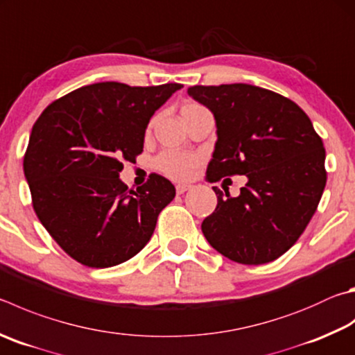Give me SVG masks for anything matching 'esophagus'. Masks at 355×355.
I'll list each match as a JSON object with an SVG mask.
<instances>
[{"label":"esophagus","instance_id":"esophagus-1","mask_svg":"<svg viewBox=\"0 0 355 355\" xmlns=\"http://www.w3.org/2000/svg\"><path fill=\"white\" fill-rule=\"evenodd\" d=\"M192 188L191 184H188V183H180V184H177L175 186V189H177V194H184L186 191H189Z\"/></svg>","mask_w":355,"mask_h":355}]
</instances>
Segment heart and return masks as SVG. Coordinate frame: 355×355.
<instances>
[{"instance_id":"obj_1","label":"heart","mask_w":355,"mask_h":355,"mask_svg":"<svg viewBox=\"0 0 355 355\" xmlns=\"http://www.w3.org/2000/svg\"><path fill=\"white\" fill-rule=\"evenodd\" d=\"M198 110H203V107L194 104V102H188V104H184L182 107L180 114H182V119H184L186 116H189ZM155 166L159 172H163L164 175L173 180H188L197 169L198 157L188 152L167 150L161 153L157 158Z\"/></svg>"}]
</instances>
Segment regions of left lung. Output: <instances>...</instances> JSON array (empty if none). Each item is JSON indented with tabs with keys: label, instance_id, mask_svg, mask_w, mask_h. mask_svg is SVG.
<instances>
[{
	"label": "left lung",
	"instance_id": "8db88e82",
	"mask_svg": "<svg viewBox=\"0 0 355 355\" xmlns=\"http://www.w3.org/2000/svg\"><path fill=\"white\" fill-rule=\"evenodd\" d=\"M188 94L216 119L208 182L247 177L237 197L212 188L217 206L202 223L206 241L245 266L278 259L298 241L323 196V141L295 102L270 89L230 83L189 87Z\"/></svg>",
	"mask_w": 355,
	"mask_h": 355
}]
</instances>
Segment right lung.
<instances>
[{"label": "right lung", "instance_id": "obj_1", "mask_svg": "<svg viewBox=\"0 0 355 355\" xmlns=\"http://www.w3.org/2000/svg\"><path fill=\"white\" fill-rule=\"evenodd\" d=\"M182 83L130 87L99 82L44 108L23 159L38 220L73 259L93 268L118 266L150 241L161 209L175 197L152 173L128 191L124 161L143 152L150 118Z\"/></svg>", "mask_w": 355, "mask_h": 355}]
</instances>
